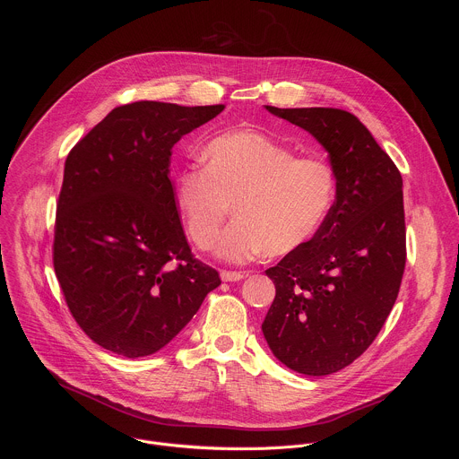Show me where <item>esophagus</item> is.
I'll list each match as a JSON object with an SVG mask.
<instances>
[{"instance_id": "1", "label": "esophagus", "mask_w": 459, "mask_h": 459, "mask_svg": "<svg viewBox=\"0 0 459 459\" xmlns=\"http://www.w3.org/2000/svg\"><path fill=\"white\" fill-rule=\"evenodd\" d=\"M247 276V273L241 271H221V280L223 281H239Z\"/></svg>"}]
</instances>
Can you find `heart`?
Returning <instances> with one entry per match:
<instances>
[{"label":"heart","mask_w":459,"mask_h":459,"mask_svg":"<svg viewBox=\"0 0 459 459\" xmlns=\"http://www.w3.org/2000/svg\"><path fill=\"white\" fill-rule=\"evenodd\" d=\"M294 154L255 130L211 140L204 163H188L174 176L176 207L195 247L216 245L232 201L236 220L220 239L221 257L243 264L310 241L334 205L338 178L323 156Z\"/></svg>","instance_id":"1"}]
</instances>
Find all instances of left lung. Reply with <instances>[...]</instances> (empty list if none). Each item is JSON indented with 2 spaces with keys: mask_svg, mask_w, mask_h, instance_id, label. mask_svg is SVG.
Instances as JSON below:
<instances>
[{
  "mask_svg": "<svg viewBox=\"0 0 459 459\" xmlns=\"http://www.w3.org/2000/svg\"><path fill=\"white\" fill-rule=\"evenodd\" d=\"M265 107L308 130L338 178L334 205L314 238L265 271L276 298L261 325L283 365L326 376L372 345L396 303L407 261L403 179L354 114Z\"/></svg>",
  "mask_w": 459,
  "mask_h": 459,
  "instance_id": "left-lung-1",
  "label": "left lung"
}]
</instances>
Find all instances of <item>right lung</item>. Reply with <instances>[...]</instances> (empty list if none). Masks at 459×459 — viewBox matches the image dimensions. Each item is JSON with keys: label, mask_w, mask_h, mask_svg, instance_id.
Returning <instances> with one entry per match:
<instances>
[{"label": "right lung", "mask_w": 459, "mask_h": 459, "mask_svg": "<svg viewBox=\"0 0 459 459\" xmlns=\"http://www.w3.org/2000/svg\"><path fill=\"white\" fill-rule=\"evenodd\" d=\"M225 105L116 107L65 161L52 264L67 307L100 347L163 349L221 285L186 241L170 181L172 147Z\"/></svg>", "instance_id": "obj_1"}]
</instances>
